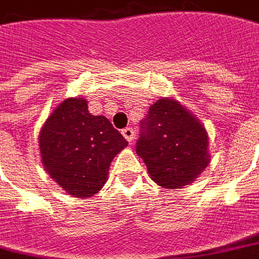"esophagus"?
Segmentation results:
<instances>
[{
    "instance_id": "obj_1",
    "label": "esophagus",
    "mask_w": 259,
    "mask_h": 259,
    "mask_svg": "<svg viewBox=\"0 0 259 259\" xmlns=\"http://www.w3.org/2000/svg\"><path fill=\"white\" fill-rule=\"evenodd\" d=\"M122 137L125 138L128 142H132V141H134V138H135V131L130 127L124 128V130H122Z\"/></svg>"
}]
</instances>
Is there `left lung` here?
<instances>
[{"label": "left lung", "instance_id": "1", "mask_svg": "<svg viewBox=\"0 0 259 259\" xmlns=\"http://www.w3.org/2000/svg\"><path fill=\"white\" fill-rule=\"evenodd\" d=\"M137 153L149 177L165 189L190 185L209 164L208 134L175 98H161L142 121Z\"/></svg>", "mask_w": 259, "mask_h": 259}]
</instances>
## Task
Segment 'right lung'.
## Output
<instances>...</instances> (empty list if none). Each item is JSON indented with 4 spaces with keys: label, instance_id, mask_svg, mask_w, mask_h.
Returning <instances> with one entry per match:
<instances>
[{
    "label": "right lung",
    "instance_id": "obj_1",
    "mask_svg": "<svg viewBox=\"0 0 259 259\" xmlns=\"http://www.w3.org/2000/svg\"><path fill=\"white\" fill-rule=\"evenodd\" d=\"M128 142L105 116H92L84 98H69L39 130L42 167L62 189L85 199L105 186L116 154Z\"/></svg>",
    "mask_w": 259,
    "mask_h": 259
}]
</instances>
